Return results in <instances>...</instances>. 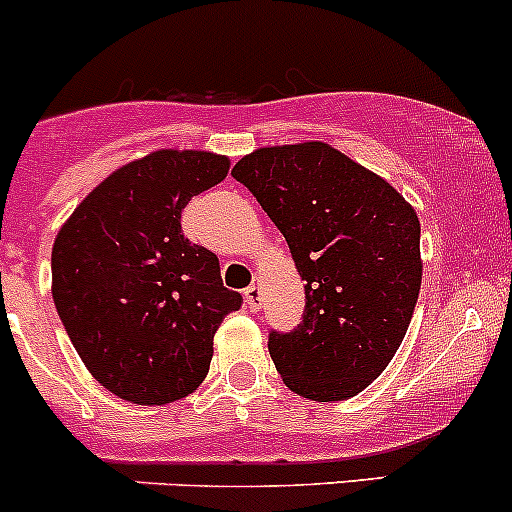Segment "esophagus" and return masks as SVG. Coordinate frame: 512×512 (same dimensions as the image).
I'll return each instance as SVG.
<instances>
[{"label": "esophagus", "mask_w": 512, "mask_h": 512, "mask_svg": "<svg viewBox=\"0 0 512 512\" xmlns=\"http://www.w3.org/2000/svg\"><path fill=\"white\" fill-rule=\"evenodd\" d=\"M244 298H246V305H249L251 310L261 308V281H258V278H256L254 283H251L249 288H246Z\"/></svg>", "instance_id": "obj_1"}]
</instances>
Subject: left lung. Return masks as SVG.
Returning a JSON list of instances; mask_svg holds the SVG:
<instances>
[{
  "instance_id": "8db88e82",
  "label": "left lung",
  "mask_w": 512,
  "mask_h": 512,
  "mask_svg": "<svg viewBox=\"0 0 512 512\" xmlns=\"http://www.w3.org/2000/svg\"><path fill=\"white\" fill-rule=\"evenodd\" d=\"M283 234L303 278L293 333H271L283 384L313 402L370 387L402 345L421 288L414 207L328 142L258 147L231 170Z\"/></svg>"
}]
</instances>
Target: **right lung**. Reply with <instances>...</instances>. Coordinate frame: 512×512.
<instances>
[{"instance_id":"add662e5","label":"right lung","mask_w":512,"mask_h":512,"mask_svg":"<svg viewBox=\"0 0 512 512\" xmlns=\"http://www.w3.org/2000/svg\"><path fill=\"white\" fill-rule=\"evenodd\" d=\"M229 157L155 150L73 209L51 249V293L86 370L108 392L162 407L204 382L214 335L241 295L182 234V209L229 175Z\"/></svg>"}]
</instances>
